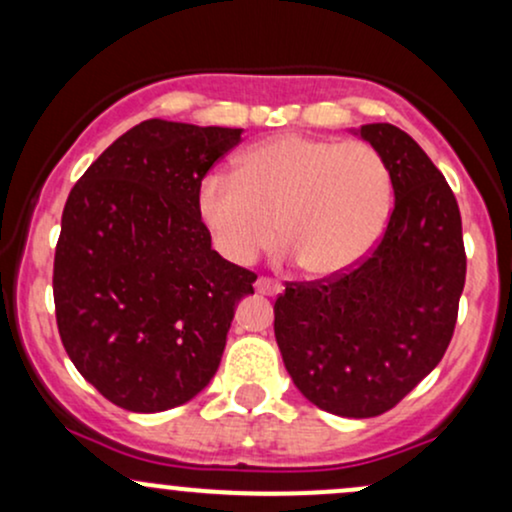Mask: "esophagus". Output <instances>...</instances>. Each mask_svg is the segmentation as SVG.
<instances>
[{"label": "esophagus", "instance_id": "1", "mask_svg": "<svg viewBox=\"0 0 512 512\" xmlns=\"http://www.w3.org/2000/svg\"><path fill=\"white\" fill-rule=\"evenodd\" d=\"M255 291L262 293V296H279V293L284 291V286H281L279 281L267 279V276H260V279L255 281Z\"/></svg>", "mask_w": 512, "mask_h": 512}]
</instances>
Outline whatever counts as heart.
Wrapping results in <instances>:
<instances>
[{"label": "heart", "mask_w": 512, "mask_h": 512, "mask_svg": "<svg viewBox=\"0 0 512 512\" xmlns=\"http://www.w3.org/2000/svg\"><path fill=\"white\" fill-rule=\"evenodd\" d=\"M392 204L385 158L366 142L281 134L250 146L233 175H207L197 211L214 248L248 264L274 243L308 276L342 274L368 255Z\"/></svg>", "instance_id": "obj_1"}]
</instances>
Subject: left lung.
Segmentation results:
<instances>
[{"label":"left lung","mask_w":512,"mask_h":512,"mask_svg":"<svg viewBox=\"0 0 512 512\" xmlns=\"http://www.w3.org/2000/svg\"><path fill=\"white\" fill-rule=\"evenodd\" d=\"M354 134L390 168L395 209L373 252L334 279L286 284L274 334L293 385L346 419L385 414L438 366L457 322L467 257L457 199L407 132Z\"/></svg>","instance_id":"left-lung-1"}]
</instances>
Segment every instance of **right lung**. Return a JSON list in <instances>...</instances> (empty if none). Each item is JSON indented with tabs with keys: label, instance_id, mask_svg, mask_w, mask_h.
Segmentation results:
<instances>
[{
	"label": "right lung",
	"instance_id": "add662e5",
	"mask_svg": "<svg viewBox=\"0 0 512 512\" xmlns=\"http://www.w3.org/2000/svg\"><path fill=\"white\" fill-rule=\"evenodd\" d=\"M243 129L144 120L69 192L55 250L57 327L105 399L156 414L197 397L219 368L257 276L211 250L204 175Z\"/></svg>",
	"mask_w": 512,
	"mask_h": 512
}]
</instances>
